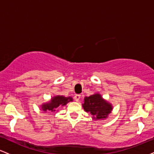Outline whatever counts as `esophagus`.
<instances>
[{"mask_svg":"<svg viewBox=\"0 0 154 154\" xmlns=\"http://www.w3.org/2000/svg\"><path fill=\"white\" fill-rule=\"evenodd\" d=\"M80 97H81L80 95H75V99L76 101H79V99H80Z\"/></svg>","mask_w":154,"mask_h":154,"instance_id":"34e87169","label":"esophagus"}]
</instances>
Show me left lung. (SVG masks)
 Segmentation results:
<instances>
[{
  "instance_id": "1",
  "label": "left lung",
  "mask_w": 154,
  "mask_h": 154,
  "mask_svg": "<svg viewBox=\"0 0 154 154\" xmlns=\"http://www.w3.org/2000/svg\"><path fill=\"white\" fill-rule=\"evenodd\" d=\"M83 109L91 114L94 120H103L106 119L113 110L111 103L104 99L100 93H94L88 97H85Z\"/></svg>"
}]
</instances>
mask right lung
I'll use <instances>...</instances> for the list:
<instances>
[{"label": "right lung", "instance_id": "right-lung-1", "mask_svg": "<svg viewBox=\"0 0 154 154\" xmlns=\"http://www.w3.org/2000/svg\"><path fill=\"white\" fill-rule=\"evenodd\" d=\"M73 101V98L71 96L64 97L63 95H56L52 97L49 101L46 103H43L40 106L41 110L45 112L47 111H50L51 112L58 111V108L59 106H66L69 102Z\"/></svg>", "mask_w": 154, "mask_h": 154}]
</instances>
